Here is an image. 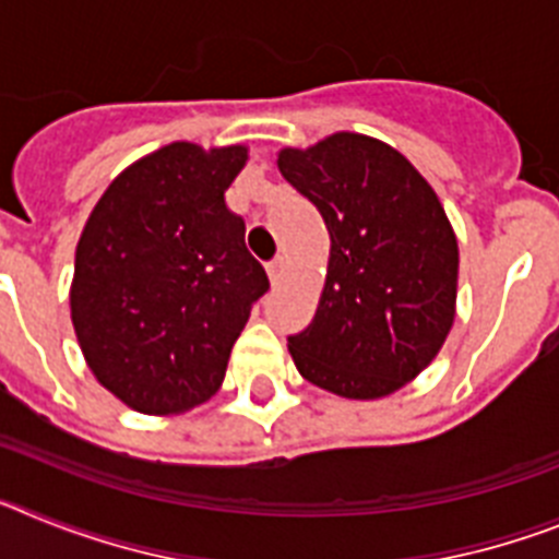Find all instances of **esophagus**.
I'll use <instances>...</instances> for the list:
<instances>
[{
	"instance_id": "34e87169",
	"label": "esophagus",
	"mask_w": 559,
	"mask_h": 559,
	"mask_svg": "<svg viewBox=\"0 0 559 559\" xmlns=\"http://www.w3.org/2000/svg\"><path fill=\"white\" fill-rule=\"evenodd\" d=\"M285 269H288V263H285L283 257H280V260H274V263L269 265V276H271V283H276V280H280V276L285 274Z\"/></svg>"
}]
</instances>
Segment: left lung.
<instances>
[{
    "instance_id": "8db88e82",
    "label": "left lung",
    "mask_w": 559,
    "mask_h": 559,
    "mask_svg": "<svg viewBox=\"0 0 559 559\" xmlns=\"http://www.w3.org/2000/svg\"><path fill=\"white\" fill-rule=\"evenodd\" d=\"M276 167L330 231L319 308L288 338L290 358L324 392L389 397L437 358L456 319L459 243L445 206L397 147L367 133L283 147Z\"/></svg>"
}]
</instances>
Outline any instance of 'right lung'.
Listing matches in <instances>:
<instances>
[{
  "label": "right lung",
  "mask_w": 559,
  "mask_h": 559,
  "mask_svg": "<svg viewBox=\"0 0 559 559\" xmlns=\"http://www.w3.org/2000/svg\"><path fill=\"white\" fill-rule=\"evenodd\" d=\"M249 145L170 142L106 187L75 249L69 313L86 367L128 408L173 417L224 383L269 290L224 192Z\"/></svg>",
  "instance_id": "1"
}]
</instances>
